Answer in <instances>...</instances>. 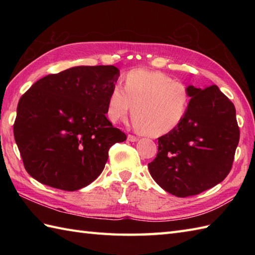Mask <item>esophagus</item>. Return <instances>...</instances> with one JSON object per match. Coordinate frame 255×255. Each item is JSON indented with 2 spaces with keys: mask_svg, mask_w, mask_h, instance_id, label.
<instances>
[{
  "mask_svg": "<svg viewBox=\"0 0 255 255\" xmlns=\"http://www.w3.org/2000/svg\"><path fill=\"white\" fill-rule=\"evenodd\" d=\"M127 139L129 140V141H131V142H134V141H137V140H138V138L136 136H132V134H128Z\"/></svg>",
  "mask_w": 255,
  "mask_h": 255,
  "instance_id": "esophagus-1",
  "label": "esophagus"
}]
</instances>
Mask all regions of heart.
Wrapping results in <instances>:
<instances>
[{
  "label": "heart",
  "mask_w": 255,
  "mask_h": 255,
  "mask_svg": "<svg viewBox=\"0 0 255 255\" xmlns=\"http://www.w3.org/2000/svg\"><path fill=\"white\" fill-rule=\"evenodd\" d=\"M124 88L114 85L107 100L106 114L117 123L130 112L134 127L144 134L159 137L175 129L185 117L191 96L188 86L170 75L147 69L129 71Z\"/></svg>",
  "instance_id": "heart-1"
}]
</instances>
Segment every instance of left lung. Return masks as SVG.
Returning a JSON list of instances; mask_svg holds the SVG:
<instances>
[{
    "label": "left lung",
    "instance_id": "1",
    "mask_svg": "<svg viewBox=\"0 0 255 255\" xmlns=\"http://www.w3.org/2000/svg\"><path fill=\"white\" fill-rule=\"evenodd\" d=\"M189 106L178 126L158 139V154L148 164L159 185L177 197L193 196L229 174L240 130L232 102L217 85H188Z\"/></svg>",
    "mask_w": 255,
    "mask_h": 255
}]
</instances>
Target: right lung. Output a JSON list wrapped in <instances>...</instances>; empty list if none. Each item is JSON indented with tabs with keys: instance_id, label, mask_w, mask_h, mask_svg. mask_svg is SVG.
Segmentation results:
<instances>
[{
	"instance_id": "add662e5",
	"label": "right lung",
	"mask_w": 255,
	"mask_h": 255,
	"mask_svg": "<svg viewBox=\"0 0 255 255\" xmlns=\"http://www.w3.org/2000/svg\"><path fill=\"white\" fill-rule=\"evenodd\" d=\"M114 66H80L38 80L20 97L14 138L26 171L62 191L88 186L105 167L108 150L127 139L106 118Z\"/></svg>"
}]
</instances>
